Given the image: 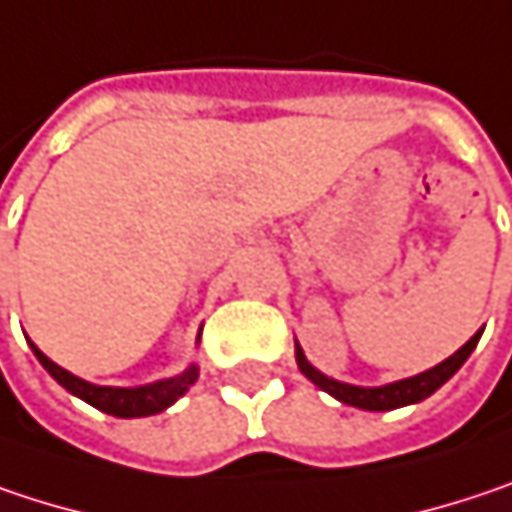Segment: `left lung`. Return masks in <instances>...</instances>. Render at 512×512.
<instances>
[{
    "label": "left lung",
    "instance_id": "obj_1",
    "mask_svg": "<svg viewBox=\"0 0 512 512\" xmlns=\"http://www.w3.org/2000/svg\"><path fill=\"white\" fill-rule=\"evenodd\" d=\"M484 328L463 346L460 351H454L448 360H442L440 366L422 372V375H413V378H404V381H395V384H387V387H351V384H343V381H334L328 375H322L319 369H313L304 357L302 346L296 343V363L302 369V375H307L319 390L331 393L334 398H340L343 404H351V407H360V410H395V407H404V404H416L422 398H428L431 393H437L442 384L466 363V357L475 351L478 340H481Z\"/></svg>",
    "mask_w": 512,
    "mask_h": 512
}]
</instances>
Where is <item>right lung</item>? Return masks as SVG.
<instances>
[{
	"instance_id": "add662e5",
	"label": "right lung",
	"mask_w": 512,
	"mask_h": 512,
	"mask_svg": "<svg viewBox=\"0 0 512 512\" xmlns=\"http://www.w3.org/2000/svg\"><path fill=\"white\" fill-rule=\"evenodd\" d=\"M37 360L43 363V369L72 395H78L81 401L93 404L96 410L108 413V416H119V419H134V416H152V413H161L166 410L172 401H178L181 395L190 390V384H196L199 378V369L190 366L187 372L175 375V378H163L155 384H146V387H134V390H122V387H96V384H87L81 378H75L72 372L61 369L58 363H52L43 351L37 346H31Z\"/></svg>"
}]
</instances>
